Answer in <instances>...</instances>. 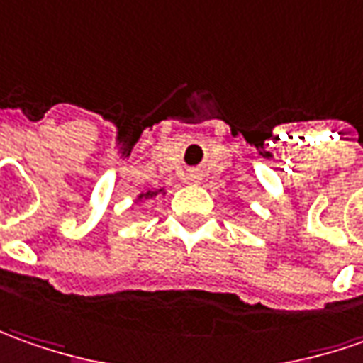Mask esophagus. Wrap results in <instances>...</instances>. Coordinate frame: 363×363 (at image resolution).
<instances>
[{"label":"esophagus","mask_w":363,"mask_h":363,"mask_svg":"<svg viewBox=\"0 0 363 363\" xmlns=\"http://www.w3.org/2000/svg\"><path fill=\"white\" fill-rule=\"evenodd\" d=\"M189 181L201 182L203 181V172H201V170H191V172H189Z\"/></svg>","instance_id":"obj_1"}]
</instances>
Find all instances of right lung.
Instances as JSON below:
<instances>
[{
    "instance_id": "right-lung-1",
    "label": "right lung",
    "mask_w": 363,
    "mask_h": 363,
    "mask_svg": "<svg viewBox=\"0 0 363 363\" xmlns=\"http://www.w3.org/2000/svg\"><path fill=\"white\" fill-rule=\"evenodd\" d=\"M158 194H167V189L164 186H160V189H155V191H144V193H138L136 194V203L138 201H146V199H155V196H158Z\"/></svg>"
}]
</instances>
